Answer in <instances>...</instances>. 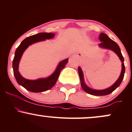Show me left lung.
<instances>
[{"label": "left lung", "mask_w": 132, "mask_h": 132, "mask_svg": "<svg viewBox=\"0 0 132 132\" xmlns=\"http://www.w3.org/2000/svg\"><path fill=\"white\" fill-rule=\"evenodd\" d=\"M99 40L101 41V43L99 44V46L101 48H105V49L111 50L113 51H114L117 54L118 56L119 57L120 60L122 61V71H121L119 79L117 80V81L112 86H110L109 88L104 89V90H94V89H90L88 86L86 85L84 83V76H83L82 71L81 68L80 67L78 68V73L79 75L80 81H81V85L82 88L84 91L87 92V93L91 94L93 95H96V96H100V95H108L109 94L112 93L113 90H116L119 86L120 85L121 82H122V80H123L124 77V74H125V65H124L123 61L124 59L123 56H122V53H121L119 45L116 42L110 38L105 33H101L99 35Z\"/></svg>", "instance_id": "1"}]
</instances>
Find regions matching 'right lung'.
<instances>
[{"mask_svg": "<svg viewBox=\"0 0 132 132\" xmlns=\"http://www.w3.org/2000/svg\"><path fill=\"white\" fill-rule=\"evenodd\" d=\"M55 35L52 33H40L30 36L23 40L16 49L15 56L13 58L12 66L13 74L16 82L27 90L33 92H41L49 90L54 86L56 82L60 72L68 62V59L63 60L59 63L58 66L53 73L46 78L38 79L37 80H29L23 78L19 71L20 60L23 52L30 45L37 42L44 41L46 39L53 38Z\"/></svg>", "mask_w": 132, "mask_h": 132, "instance_id": "right-lung-1", "label": "right lung"}]
</instances>
